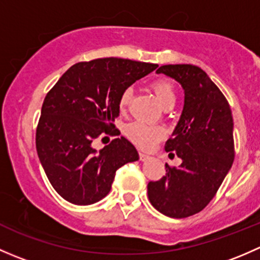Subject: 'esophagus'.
Wrapping results in <instances>:
<instances>
[{
	"label": "esophagus",
	"instance_id": "34e87169",
	"mask_svg": "<svg viewBox=\"0 0 260 260\" xmlns=\"http://www.w3.org/2000/svg\"><path fill=\"white\" fill-rule=\"evenodd\" d=\"M148 158H149L148 154L143 153V152H140V159H141V161H146V159H148Z\"/></svg>",
	"mask_w": 260,
	"mask_h": 260
}]
</instances>
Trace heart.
Returning <instances> with one entry per match:
<instances>
[{"label": "heart", "instance_id": "b5f03b06", "mask_svg": "<svg viewBox=\"0 0 260 260\" xmlns=\"http://www.w3.org/2000/svg\"><path fill=\"white\" fill-rule=\"evenodd\" d=\"M149 86H151L152 91L154 93V95H156L157 101L159 102L162 108L166 109L175 106V102H176V91H175L174 85L169 80L157 79L152 81ZM131 96H132L131 89H125V90L122 91V94L119 96L120 111H124L127 108L131 102ZM125 136L133 143L140 146L141 148L148 149L151 147H153L156 145V142H158L164 137L165 131L159 125L147 124V123L143 122H133L129 123L125 127Z\"/></svg>", "mask_w": 260, "mask_h": 260}]
</instances>
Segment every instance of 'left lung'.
I'll use <instances>...</instances> for the list:
<instances>
[{"mask_svg":"<svg viewBox=\"0 0 260 260\" xmlns=\"http://www.w3.org/2000/svg\"><path fill=\"white\" fill-rule=\"evenodd\" d=\"M157 74L179 81L185 91L180 120L165 149L182 159L166 164V176L149 181V203L170 217L191 216L208 205L234 161L233 115L229 103L203 69L190 64L162 65Z\"/></svg>","mask_w":260,"mask_h":260,"instance_id":"left-lung-1","label":"left lung"}]
</instances>
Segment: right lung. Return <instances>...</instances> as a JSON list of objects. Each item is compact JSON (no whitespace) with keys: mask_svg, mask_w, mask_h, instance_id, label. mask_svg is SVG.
I'll return each instance as SVG.
<instances>
[{"mask_svg":"<svg viewBox=\"0 0 260 260\" xmlns=\"http://www.w3.org/2000/svg\"><path fill=\"white\" fill-rule=\"evenodd\" d=\"M157 64L104 57L74 64L44 99L36 129V149L57 193L75 205H91L109 193L115 171L137 161L136 147L124 137L96 151L102 136H118L119 96Z\"/></svg>","mask_w":260,"mask_h":260,"instance_id":"add662e5","label":"right lung"}]
</instances>
